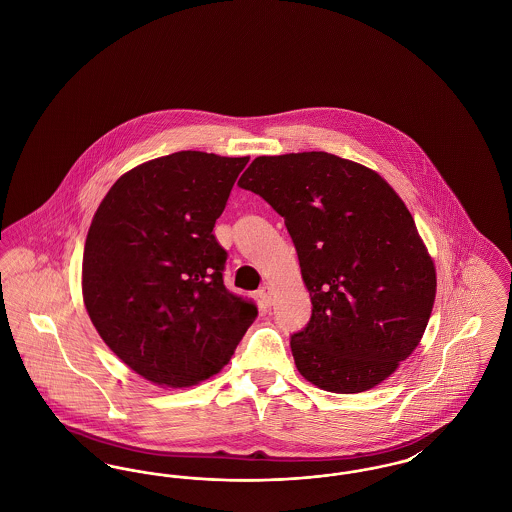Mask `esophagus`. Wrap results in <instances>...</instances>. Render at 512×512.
I'll list each match as a JSON object with an SVG mask.
<instances>
[{
  "label": "esophagus",
  "instance_id": "obj_1",
  "mask_svg": "<svg viewBox=\"0 0 512 512\" xmlns=\"http://www.w3.org/2000/svg\"><path fill=\"white\" fill-rule=\"evenodd\" d=\"M257 295H259V299L263 301V305H265V307H270V305H272V290H270L268 286H263V288L257 292Z\"/></svg>",
  "mask_w": 512,
  "mask_h": 512
}]
</instances>
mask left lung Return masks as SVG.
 I'll return each instance as SVG.
<instances>
[{"mask_svg": "<svg viewBox=\"0 0 512 512\" xmlns=\"http://www.w3.org/2000/svg\"><path fill=\"white\" fill-rule=\"evenodd\" d=\"M240 188L284 217L313 311L292 334L305 380L332 393L384 382L422 338L436 268L390 184L326 151L257 157Z\"/></svg>", "mask_w": 512, "mask_h": 512, "instance_id": "8db88e82", "label": "left lung"}]
</instances>
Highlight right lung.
<instances>
[{"label":"right lung","mask_w":512,"mask_h":512,"mask_svg":"<svg viewBox=\"0 0 512 512\" xmlns=\"http://www.w3.org/2000/svg\"><path fill=\"white\" fill-rule=\"evenodd\" d=\"M249 157L178 151L122 174L94 215L82 259L101 340L149 382L186 388L226 365L257 317L222 280L213 228Z\"/></svg>","instance_id":"right-lung-1"}]
</instances>
